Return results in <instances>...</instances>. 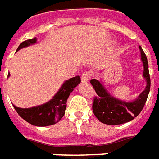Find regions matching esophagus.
Instances as JSON below:
<instances>
[{
    "mask_svg": "<svg viewBox=\"0 0 159 159\" xmlns=\"http://www.w3.org/2000/svg\"><path fill=\"white\" fill-rule=\"evenodd\" d=\"M90 77V72L89 71H85V72L83 73L82 76H81V80H82V82H88L89 79Z\"/></svg>",
    "mask_w": 159,
    "mask_h": 159,
    "instance_id": "esophagus-1",
    "label": "esophagus"
}]
</instances>
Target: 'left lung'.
<instances>
[{
  "mask_svg": "<svg viewBox=\"0 0 159 159\" xmlns=\"http://www.w3.org/2000/svg\"><path fill=\"white\" fill-rule=\"evenodd\" d=\"M140 59L143 63V76L147 82L145 89L133 101H124L112 96L104 87L101 81L92 79L90 81L97 95L93 99V111L99 121L108 125H117L130 122L140 113L146 104L150 92L151 80L147 56L139 47Z\"/></svg>",
  "mask_w": 159,
  "mask_h": 159,
  "instance_id": "8db88e82",
  "label": "left lung"
}]
</instances>
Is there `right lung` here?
<instances>
[{"label":"right lung","mask_w":159,"mask_h":159,"mask_svg":"<svg viewBox=\"0 0 159 159\" xmlns=\"http://www.w3.org/2000/svg\"><path fill=\"white\" fill-rule=\"evenodd\" d=\"M36 41V37L33 39L26 40L19 46L17 51H19L23 48L35 44ZM9 76L10 74H8ZM80 83L81 78L79 76L66 80L51 100L40 106L30 108H19L14 105L12 106L23 119L34 126L45 127L52 125L58 123L65 115L67 99L74 89Z\"/></svg>","instance_id":"obj_1"}]
</instances>
